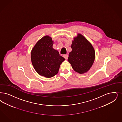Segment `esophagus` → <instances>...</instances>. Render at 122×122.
Wrapping results in <instances>:
<instances>
[{
  "mask_svg": "<svg viewBox=\"0 0 122 122\" xmlns=\"http://www.w3.org/2000/svg\"><path fill=\"white\" fill-rule=\"evenodd\" d=\"M63 57L65 58V59H67L68 58V54H65V55H63Z\"/></svg>",
  "mask_w": 122,
  "mask_h": 122,
  "instance_id": "esophagus-1",
  "label": "esophagus"
}]
</instances>
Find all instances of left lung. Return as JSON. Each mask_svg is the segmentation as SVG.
Wrapping results in <instances>:
<instances>
[{
	"mask_svg": "<svg viewBox=\"0 0 122 122\" xmlns=\"http://www.w3.org/2000/svg\"><path fill=\"white\" fill-rule=\"evenodd\" d=\"M72 51L68 60L73 70L80 74L86 73L93 65L95 53L92 45L82 34L73 38Z\"/></svg>",
	"mask_w": 122,
	"mask_h": 122,
	"instance_id": "8db88e82",
	"label": "left lung"
}]
</instances>
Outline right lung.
Masks as SVG:
<instances>
[{
  "label": "right lung",
  "mask_w": 122,
  "mask_h": 122,
  "mask_svg": "<svg viewBox=\"0 0 122 122\" xmlns=\"http://www.w3.org/2000/svg\"><path fill=\"white\" fill-rule=\"evenodd\" d=\"M54 41L49 36L39 40L31 53L32 64L38 73L46 78H51L59 72L60 65L65 60L59 52L53 48Z\"/></svg>",
  "instance_id": "add662e5"
}]
</instances>
